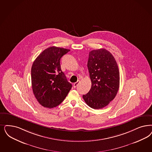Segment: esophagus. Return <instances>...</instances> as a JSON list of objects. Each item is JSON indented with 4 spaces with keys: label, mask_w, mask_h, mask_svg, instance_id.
Returning <instances> with one entry per match:
<instances>
[{
    "label": "esophagus",
    "mask_w": 152,
    "mask_h": 152,
    "mask_svg": "<svg viewBox=\"0 0 152 152\" xmlns=\"http://www.w3.org/2000/svg\"><path fill=\"white\" fill-rule=\"evenodd\" d=\"M79 83H80V81H77L76 83H75L73 84V87H74L75 88H76V87L78 86Z\"/></svg>",
    "instance_id": "1"
}]
</instances>
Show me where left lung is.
Instances as JSON below:
<instances>
[{"instance_id": "obj_1", "label": "left lung", "mask_w": 152, "mask_h": 152, "mask_svg": "<svg viewBox=\"0 0 152 152\" xmlns=\"http://www.w3.org/2000/svg\"><path fill=\"white\" fill-rule=\"evenodd\" d=\"M88 68L91 87L83 97L90 107L104 108L115 98L120 86V72L113 55L105 49L89 52Z\"/></svg>"}]
</instances>
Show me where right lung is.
Returning <instances> with one entry per match:
<instances>
[{"label": "right lung", "mask_w": 152, "mask_h": 152, "mask_svg": "<svg viewBox=\"0 0 152 152\" xmlns=\"http://www.w3.org/2000/svg\"><path fill=\"white\" fill-rule=\"evenodd\" d=\"M70 51L51 47L42 51L31 67L32 91L42 106L52 108L60 104L72 88L61 68L60 60Z\"/></svg>", "instance_id": "1"}]
</instances>
